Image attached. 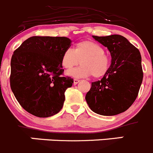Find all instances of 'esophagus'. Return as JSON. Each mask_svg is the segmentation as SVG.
Returning a JSON list of instances; mask_svg holds the SVG:
<instances>
[{
  "instance_id": "esophagus-1",
  "label": "esophagus",
  "mask_w": 153,
  "mask_h": 153,
  "mask_svg": "<svg viewBox=\"0 0 153 153\" xmlns=\"http://www.w3.org/2000/svg\"><path fill=\"white\" fill-rule=\"evenodd\" d=\"M79 81H80V80H78V79H76V78H75V79H74V85H77V84L78 83H79Z\"/></svg>"
}]
</instances>
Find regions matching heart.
<instances>
[{
    "mask_svg": "<svg viewBox=\"0 0 153 153\" xmlns=\"http://www.w3.org/2000/svg\"><path fill=\"white\" fill-rule=\"evenodd\" d=\"M81 61L82 65L69 70L67 75L74 78H95L103 77L109 72L111 65L110 57L105 53L100 44L91 40H84L75 45L74 51L67 49L62 53L61 64L65 69H71Z\"/></svg>",
    "mask_w": 153,
    "mask_h": 153,
    "instance_id": "b5f03b06",
    "label": "heart"
}]
</instances>
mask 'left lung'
Here are the masks:
<instances>
[{"mask_svg": "<svg viewBox=\"0 0 153 153\" xmlns=\"http://www.w3.org/2000/svg\"><path fill=\"white\" fill-rule=\"evenodd\" d=\"M93 38L108 48L112 63L100 81L91 83L85 100L95 113L118 115L134 103L139 93L143 78L140 53L122 35Z\"/></svg>", "mask_w": 153, "mask_h": 153, "instance_id": "obj_1", "label": "left lung"}]
</instances>
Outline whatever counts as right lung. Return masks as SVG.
<instances>
[{
    "mask_svg": "<svg viewBox=\"0 0 153 153\" xmlns=\"http://www.w3.org/2000/svg\"><path fill=\"white\" fill-rule=\"evenodd\" d=\"M65 37L33 36L25 40L11 58L10 88L21 106L31 115L47 118L58 113L65 91L74 81L63 77L62 53L71 46Z\"/></svg>",
    "mask_w": 153,
    "mask_h": 153,
    "instance_id": "1",
    "label": "right lung"
}]
</instances>
